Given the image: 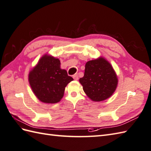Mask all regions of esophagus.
<instances>
[{
    "mask_svg": "<svg viewBox=\"0 0 151 151\" xmlns=\"http://www.w3.org/2000/svg\"><path fill=\"white\" fill-rule=\"evenodd\" d=\"M73 78L75 80H78L79 79V76L78 74H74L73 76Z\"/></svg>",
    "mask_w": 151,
    "mask_h": 151,
    "instance_id": "1",
    "label": "esophagus"
}]
</instances>
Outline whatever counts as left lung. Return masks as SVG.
Segmentation results:
<instances>
[{"label": "left lung", "mask_w": 151, "mask_h": 151, "mask_svg": "<svg viewBox=\"0 0 151 151\" xmlns=\"http://www.w3.org/2000/svg\"><path fill=\"white\" fill-rule=\"evenodd\" d=\"M83 88L88 98L101 101L112 95L118 85L115 71L103 58L86 63L84 76L79 79Z\"/></svg>", "instance_id": "left-lung-1"}]
</instances>
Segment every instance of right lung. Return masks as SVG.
I'll use <instances>...</instances> for the list:
<instances>
[{"label": "right lung", "mask_w": 151, "mask_h": 151, "mask_svg": "<svg viewBox=\"0 0 151 151\" xmlns=\"http://www.w3.org/2000/svg\"><path fill=\"white\" fill-rule=\"evenodd\" d=\"M59 59L45 55L29 73V83L33 93L40 101L46 103L59 102L72 77L60 68Z\"/></svg>", "instance_id": "right-lung-1"}]
</instances>
